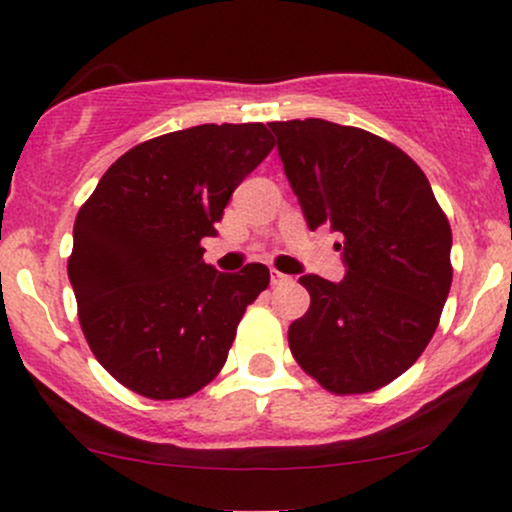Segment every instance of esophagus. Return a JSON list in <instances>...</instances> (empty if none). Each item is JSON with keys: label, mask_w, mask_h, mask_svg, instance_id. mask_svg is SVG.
I'll return each instance as SVG.
<instances>
[{"label": "esophagus", "mask_w": 512, "mask_h": 512, "mask_svg": "<svg viewBox=\"0 0 512 512\" xmlns=\"http://www.w3.org/2000/svg\"><path fill=\"white\" fill-rule=\"evenodd\" d=\"M272 286H284V284H291V276H286V274H281V272H276V269H272Z\"/></svg>", "instance_id": "1"}]
</instances>
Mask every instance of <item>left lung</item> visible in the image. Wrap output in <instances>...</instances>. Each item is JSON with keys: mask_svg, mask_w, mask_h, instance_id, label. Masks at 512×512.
<instances>
[{"mask_svg": "<svg viewBox=\"0 0 512 512\" xmlns=\"http://www.w3.org/2000/svg\"><path fill=\"white\" fill-rule=\"evenodd\" d=\"M308 226L342 233L339 284L301 276L310 308L291 354L332 395H366L424 354L452 284V231L424 170L366 129L269 122Z\"/></svg>", "mask_w": 512, "mask_h": 512, "instance_id": "1", "label": "left lung"}]
</instances>
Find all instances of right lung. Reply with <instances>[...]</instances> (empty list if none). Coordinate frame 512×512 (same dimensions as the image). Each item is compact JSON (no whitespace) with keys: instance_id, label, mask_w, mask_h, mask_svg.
I'll use <instances>...</instances> for the list:
<instances>
[{"instance_id":"obj_1","label":"right lung","mask_w":512,"mask_h":512,"mask_svg":"<svg viewBox=\"0 0 512 512\" xmlns=\"http://www.w3.org/2000/svg\"><path fill=\"white\" fill-rule=\"evenodd\" d=\"M272 149L262 122L161 134L117 158L81 204L67 262L79 325L127 390L185 399L219 375L269 269L216 272L202 238Z\"/></svg>"}]
</instances>
